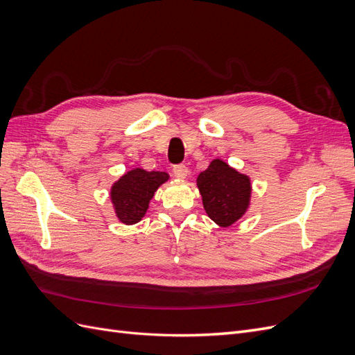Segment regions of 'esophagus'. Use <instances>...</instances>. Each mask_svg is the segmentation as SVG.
I'll return each mask as SVG.
<instances>
[{"label": "esophagus", "mask_w": 355, "mask_h": 355, "mask_svg": "<svg viewBox=\"0 0 355 355\" xmlns=\"http://www.w3.org/2000/svg\"><path fill=\"white\" fill-rule=\"evenodd\" d=\"M173 175L178 179H185L188 176V167L185 164H176V166H173Z\"/></svg>", "instance_id": "34e87169"}]
</instances>
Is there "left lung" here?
Listing matches in <instances>:
<instances>
[{
  "mask_svg": "<svg viewBox=\"0 0 355 355\" xmlns=\"http://www.w3.org/2000/svg\"><path fill=\"white\" fill-rule=\"evenodd\" d=\"M197 185L209 218L220 227H230L243 216L250 197L249 178L223 161L214 159L201 171Z\"/></svg>",
  "mask_w": 355,
  "mask_h": 355,
  "instance_id": "8db88e82",
  "label": "left lung"
}]
</instances>
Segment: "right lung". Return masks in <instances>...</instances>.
Here are the masks:
<instances>
[{"mask_svg":"<svg viewBox=\"0 0 355 355\" xmlns=\"http://www.w3.org/2000/svg\"><path fill=\"white\" fill-rule=\"evenodd\" d=\"M168 179L164 171H146L135 168L112 187L111 197L116 216L123 223H136L144 218L148 202L157 188Z\"/></svg>","mask_w":355,"mask_h":355,"instance_id":"right-lung-1","label":"right lung"}]
</instances>
